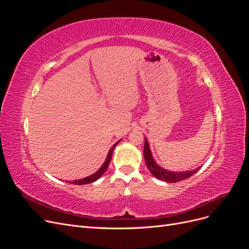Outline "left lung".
<instances>
[{
    "instance_id": "obj_1",
    "label": "left lung",
    "mask_w": 249,
    "mask_h": 249,
    "mask_svg": "<svg viewBox=\"0 0 249 249\" xmlns=\"http://www.w3.org/2000/svg\"><path fill=\"white\" fill-rule=\"evenodd\" d=\"M144 149H143V154H144V160L147 168L149 171L153 173V176L156 177L157 178L162 179L164 182L167 183H176L178 182V180H183L188 178L192 177L195 172H197L200 167H197L194 170H189V171H180V172H176V171H169L167 169H164L160 167L159 165L156 163L154 160L153 155L150 153L149 149V144L147 142V139L144 138Z\"/></svg>"
}]
</instances>
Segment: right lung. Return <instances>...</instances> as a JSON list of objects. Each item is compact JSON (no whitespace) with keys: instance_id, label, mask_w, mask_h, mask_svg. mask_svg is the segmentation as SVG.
<instances>
[{"instance_id":"add662e5","label":"right lung","mask_w":249,"mask_h":249,"mask_svg":"<svg viewBox=\"0 0 249 249\" xmlns=\"http://www.w3.org/2000/svg\"><path fill=\"white\" fill-rule=\"evenodd\" d=\"M119 141H120V140H118V141L115 143V144L112 146V148L109 150V153H108V155H107L106 161L104 162V164L102 165V167H101L99 170H97L96 172H94L93 175H91V176H89V177L84 178H81V179L72 180V182H71V184H74V185H85V184H90V183H92V182H95V180H96L97 178H100L101 176L103 175V173L107 170V168H108V166H109V164H110V161H111V157H112V154H113V150H114L115 146L118 144Z\"/></svg>"}]
</instances>
